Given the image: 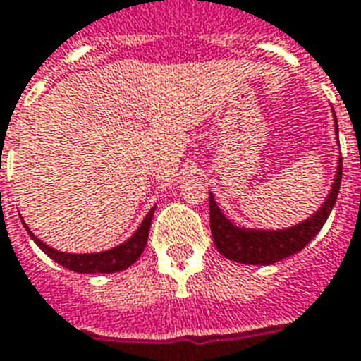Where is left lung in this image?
<instances>
[{
    "instance_id": "obj_1",
    "label": "left lung",
    "mask_w": 361,
    "mask_h": 361,
    "mask_svg": "<svg viewBox=\"0 0 361 361\" xmlns=\"http://www.w3.org/2000/svg\"><path fill=\"white\" fill-rule=\"evenodd\" d=\"M334 122H336V135H338L336 114H334ZM341 163L343 161L339 157L336 180H334L332 189L328 192L323 206L319 207V211H315L310 219L297 226L286 228V230H250V228L235 226L224 216L221 207L216 206L213 195L209 192V224L216 250L231 262L248 263V265H271V263L286 259V257L302 250L324 226L334 204L338 200L343 172Z\"/></svg>"
}]
</instances>
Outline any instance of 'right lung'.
Listing matches in <instances>:
<instances>
[{"mask_svg": "<svg viewBox=\"0 0 361 361\" xmlns=\"http://www.w3.org/2000/svg\"><path fill=\"white\" fill-rule=\"evenodd\" d=\"M154 211L155 206L148 211L145 221L140 222V226L137 228V231H135L128 241L118 245V247L111 248V250L96 252V254H66V252H59L55 248L48 247V245H44L40 239H37V235L29 230L25 222H23V226H25L27 233L31 235V239L40 247V250L46 252L59 265L66 267V269L74 272H81V274H92V272H105V274H109V272L124 271V269L131 267L139 259L140 254L145 252Z\"/></svg>", "mask_w": 361, "mask_h": 361, "instance_id": "add662e5", "label": "right lung"}]
</instances>
